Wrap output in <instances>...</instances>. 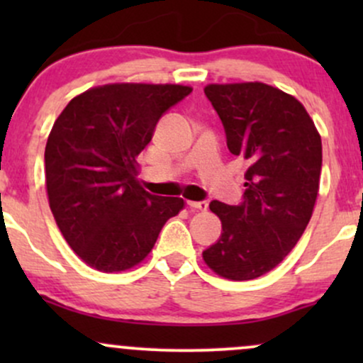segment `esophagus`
I'll return each instance as SVG.
<instances>
[{
	"instance_id": "esophagus-1",
	"label": "esophagus",
	"mask_w": 363,
	"mask_h": 363,
	"mask_svg": "<svg viewBox=\"0 0 363 363\" xmlns=\"http://www.w3.org/2000/svg\"><path fill=\"white\" fill-rule=\"evenodd\" d=\"M187 206H189L191 210L206 211L208 210V201H187Z\"/></svg>"
}]
</instances>
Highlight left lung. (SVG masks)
Wrapping results in <instances>:
<instances>
[{
    "label": "left lung",
    "instance_id": "left-lung-1",
    "mask_svg": "<svg viewBox=\"0 0 363 363\" xmlns=\"http://www.w3.org/2000/svg\"><path fill=\"white\" fill-rule=\"evenodd\" d=\"M206 97L222 119L230 153L247 162L244 201H211L222 222L206 266L234 281L272 272L298 242L318 199L323 143L294 95L261 82L210 83Z\"/></svg>",
    "mask_w": 363,
    "mask_h": 363
}]
</instances>
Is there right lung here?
<instances>
[{
	"instance_id": "1",
	"label": "right lung",
	"mask_w": 363,
	"mask_h": 363,
	"mask_svg": "<svg viewBox=\"0 0 363 363\" xmlns=\"http://www.w3.org/2000/svg\"><path fill=\"white\" fill-rule=\"evenodd\" d=\"M176 83H107L69 101L45 145V189L62 237L90 268L119 273L152 252L182 198L138 184L136 158L158 119L191 94Z\"/></svg>"
}]
</instances>
